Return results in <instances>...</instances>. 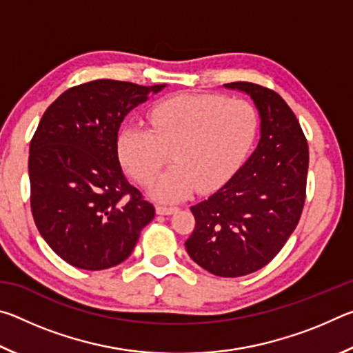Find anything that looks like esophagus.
Masks as SVG:
<instances>
[{
    "label": "esophagus",
    "instance_id": "esophagus-1",
    "mask_svg": "<svg viewBox=\"0 0 353 353\" xmlns=\"http://www.w3.org/2000/svg\"><path fill=\"white\" fill-rule=\"evenodd\" d=\"M177 207H172V205H163L160 204L157 205V213L159 214H171L172 212H176Z\"/></svg>",
    "mask_w": 353,
    "mask_h": 353
}]
</instances>
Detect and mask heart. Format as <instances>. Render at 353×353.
I'll return each mask as SVG.
<instances>
[{"label":"heart","mask_w":353,"mask_h":353,"mask_svg":"<svg viewBox=\"0 0 353 353\" xmlns=\"http://www.w3.org/2000/svg\"><path fill=\"white\" fill-rule=\"evenodd\" d=\"M149 126H126L118 135L124 166L143 185L168 162L152 185L157 199L177 201L198 188L221 187L235 174L255 140L259 115L246 99L221 94H177L152 107Z\"/></svg>","instance_id":"heart-1"}]
</instances>
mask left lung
Instances as JSON below:
<instances>
[{
    "label": "left lung",
    "instance_id": "1",
    "mask_svg": "<svg viewBox=\"0 0 353 353\" xmlns=\"http://www.w3.org/2000/svg\"><path fill=\"white\" fill-rule=\"evenodd\" d=\"M252 98L260 140L224 187L190 208L194 229L188 255L218 277L248 276L266 266L288 241L305 204L308 143L294 112L271 88L224 83Z\"/></svg>",
    "mask_w": 353,
    "mask_h": 353
}]
</instances>
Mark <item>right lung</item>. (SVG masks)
<instances>
[{
    "label": "right lung",
    "mask_w": 353,
    "mask_h": 353,
    "mask_svg": "<svg viewBox=\"0 0 353 353\" xmlns=\"http://www.w3.org/2000/svg\"><path fill=\"white\" fill-rule=\"evenodd\" d=\"M165 87L98 79L48 107L29 148L35 225L68 265L109 270L132 254L155 208L128 182L118 157L124 117Z\"/></svg>",
    "instance_id": "right-lung-1"
}]
</instances>
